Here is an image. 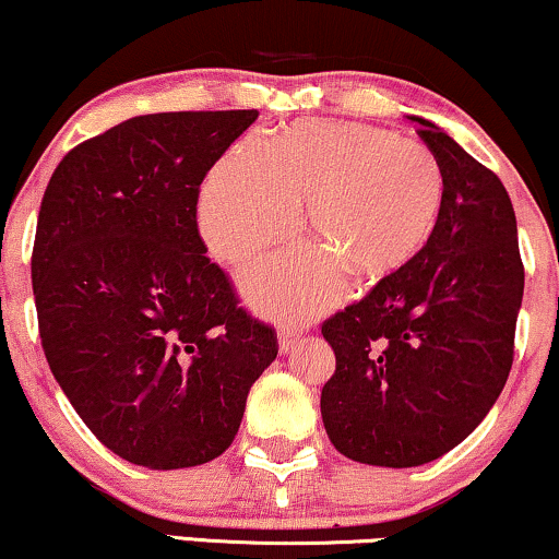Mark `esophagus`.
<instances>
[{"instance_id": "1", "label": "esophagus", "mask_w": 559, "mask_h": 559, "mask_svg": "<svg viewBox=\"0 0 559 559\" xmlns=\"http://www.w3.org/2000/svg\"><path fill=\"white\" fill-rule=\"evenodd\" d=\"M296 341H299V330H296V328H281V337H278V350L281 353L292 350Z\"/></svg>"}]
</instances>
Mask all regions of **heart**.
<instances>
[{
  "label": "heart",
  "mask_w": 559,
  "mask_h": 559,
  "mask_svg": "<svg viewBox=\"0 0 559 559\" xmlns=\"http://www.w3.org/2000/svg\"><path fill=\"white\" fill-rule=\"evenodd\" d=\"M443 190L441 162L418 141L361 123L301 121L273 144L239 141L211 169L198 227L218 260L237 265L292 237L309 201V229L325 247H292L239 275L258 312L304 320L341 301L343 265L373 278L418 255Z\"/></svg>",
  "instance_id": "obj_1"
}]
</instances>
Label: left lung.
Instances as JSON below:
<instances>
[{"label": "left lung", "mask_w": 559, "mask_h": 559, "mask_svg": "<svg viewBox=\"0 0 559 559\" xmlns=\"http://www.w3.org/2000/svg\"><path fill=\"white\" fill-rule=\"evenodd\" d=\"M447 190L433 235L400 271L322 324L332 447L373 467H420L467 438L503 392L524 299L513 203L496 173L420 116Z\"/></svg>", "instance_id": "8db88e82"}]
</instances>
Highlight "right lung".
Instances as JSON below:
<instances>
[{
	"label": "right lung",
	"instance_id": "1",
	"mask_svg": "<svg viewBox=\"0 0 559 559\" xmlns=\"http://www.w3.org/2000/svg\"><path fill=\"white\" fill-rule=\"evenodd\" d=\"M258 110L136 116L74 146L40 201L33 296L53 379L92 433L150 469L235 441L278 356L198 235V188Z\"/></svg>",
	"mask_w": 559,
	"mask_h": 559
}]
</instances>
